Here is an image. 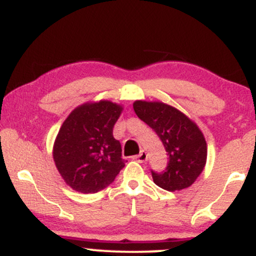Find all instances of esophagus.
<instances>
[{"mask_svg":"<svg viewBox=\"0 0 256 256\" xmlns=\"http://www.w3.org/2000/svg\"><path fill=\"white\" fill-rule=\"evenodd\" d=\"M134 160H138V162H140V163L145 162V160H148V154H146L145 151H142L139 154H136V156H134Z\"/></svg>","mask_w":256,"mask_h":256,"instance_id":"esophagus-1","label":"esophagus"}]
</instances>
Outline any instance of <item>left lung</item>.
<instances>
[{
	"label": "left lung",
	"mask_w": 256,
	"mask_h": 256,
	"mask_svg": "<svg viewBox=\"0 0 256 256\" xmlns=\"http://www.w3.org/2000/svg\"><path fill=\"white\" fill-rule=\"evenodd\" d=\"M136 116L158 136L166 151L168 164L163 172L151 170L154 182L166 191H179L196 182L206 160V142L190 118L163 102L138 100Z\"/></svg>",
	"instance_id": "obj_1"
}]
</instances>
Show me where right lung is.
Returning a JSON list of instances; mask_svg holds the SVG:
<instances>
[{"label":"right lung","instance_id":"add662e5","mask_svg":"<svg viewBox=\"0 0 256 256\" xmlns=\"http://www.w3.org/2000/svg\"><path fill=\"white\" fill-rule=\"evenodd\" d=\"M122 108L111 102L84 104L68 114L60 128L53 158L68 186L96 194L112 184L126 160L114 127Z\"/></svg>","mask_w":256,"mask_h":256}]
</instances>
